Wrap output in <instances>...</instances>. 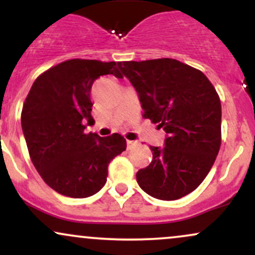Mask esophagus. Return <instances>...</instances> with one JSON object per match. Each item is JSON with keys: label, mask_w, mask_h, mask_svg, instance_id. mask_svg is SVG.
I'll return each mask as SVG.
<instances>
[{"label": "esophagus", "mask_w": 255, "mask_h": 255, "mask_svg": "<svg viewBox=\"0 0 255 255\" xmlns=\"http://www.w3.org/2000/svg\"><path fill=\"white\" fill-rule=\"evenodd\" d=\"M137 142L136 141H131V140H127V148L128 150H133L134 147H136Z\"/></svg>", "instance_id": "obj_1"}]
</instances>
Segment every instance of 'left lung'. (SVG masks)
<instances>
[{"label": "left lung", "mask_w": 255, "mask_h": 255, "mask_svg": "<svg viewBox=\"0 0 255 255\" xmlns=\"http://www.w3.org/2000/svg\"><path fill=\"white\" fill-rule=\"evenodd\" d=\"M139 95L144 118L166 133L164 147L151 146L150 165L136 172L151 197L176 200L211 170L221 147L222 107L203 72L174 58L119 62Z\"/></svg>", "instance_id": "obj_1"}]
</instances>
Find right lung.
Here are the masks:
<instances>
[{
  "instance_id": "add662e5",
  "label": "right lung",
  "mask_w": 255,
  "mask_h": 255,
  "mask_svg": "<svg viewBox=\"0 0 255 255\" xmlns=\"http://www.w3.org/2000/svg\"><path fill=\"white\" fill-rule=\"evenodd\" d=\"M116 62L64 61L36 79L25 99L21 127L28 153L44 182L60 194L87 198L107 182L108 165L127 147L122 135L85 134L92 121L91 87L96 79H122Z\"/></svg>"
}]
</instances>
